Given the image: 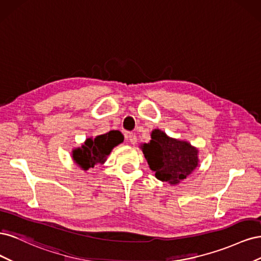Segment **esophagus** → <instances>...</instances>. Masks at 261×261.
<instances>
[{
	"label": "esophagus",
	"instance_id": "34e87169",
	"mask_svg": "<svg viewBox=\"0 0 261 261\" xmlns=\"http://www.w3.org/2000/svg\"><path fill=\"white\" fill-rule=\"evenodd\" d=\"M127 138H128V140H129V143L132 144V145H135L136 143H137V137H136V135L135 134H128V136H127Z\"/></svg>",
	"mask_w": 261,
	"mask_h": 261
}]
</instances>
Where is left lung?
Wrapping results in <instances>:
<instances>
[{"instance_id": "8db88e82", "label": "left lung", "mask_w": 261, "mask_h": 261, "mask_svg": "<svg viewBox=\"0 0 261 261\" xmlns=\"http://www.w3.org/2000/svg\"><path fill=\"white\" fill-rule=\"evenodd\" d=\"M149 168L154 176L170 185H176L185 179L198 167V149L188 141L168 136L163 130L151 132V140L141 144Z\"/></svg>"}]
</instances>
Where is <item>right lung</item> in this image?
<instances>
[{
    "instance_id": "right-lung-1",
    "label": "right lung",
    "mask_w": 261,
    "mask_h": 261,
    "mask_svg": "<svg viewBox=\"0 0 261 261\" xmlns=\"http://www.w3.org/2000/svg\"><path fill=\"white\" fill-rule=\"evenodd\" d=\"M121 132L111 130L94 138L88 137L81 147L72 150V159L82 170L87 171L97 164H105L114 147L123 143Z\"/></svg>"
}]
</instances>
